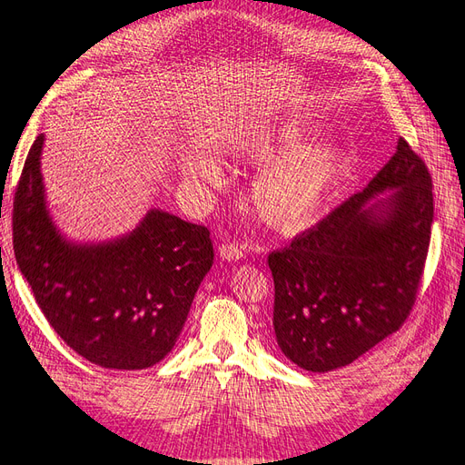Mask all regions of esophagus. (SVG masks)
<instances>
[{
	"label": "esophagus",
	"mask_w": 465,
	"mask_h": 465,
	"mask_svg": "<svg viewBox=\"0 0 465 465\" xmlns=\"http://www.w3.org/2000/svg\"><path fill=\"white\" fill-rule=\"evenodd\" d=\"M244 256L242 246H238L234 242H224L219 246V258L224 262H238Z\"/></svg>",
	"instance_id": "esophagus-1"
}]
</instances>
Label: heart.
I'll list each match as a JSON object with an SVG mask.
<instances>
[{
    "mask_svg": "<svg viewBox=\"0 0 465 465\" xmlns=\"http://www.w3.org/2000/svg\"><path fill=\"white\" fill-rule=\"evenodd\" d=\"M316 128L301 120H283L244 139L242 157L262 168L252 184V203L258 217L283 232L311 227L326 203L345 163V151L335 139H314ZM182 171L203 186L221 180L219 164L205 154H190Z\"/></svg>",
    "mask_w": 465,
    "mask_h": 465,
    "instance_id": "obj_1",
    "label": "heart"
}]
</instances>
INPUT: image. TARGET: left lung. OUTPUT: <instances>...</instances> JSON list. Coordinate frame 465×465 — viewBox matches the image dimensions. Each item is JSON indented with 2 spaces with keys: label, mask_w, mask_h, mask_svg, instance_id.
I'll return each mask as SVG.
<instances>
[{
  "label": "left lung",
  "mask_w": 465,
  "mask_h": 465,
  "mask_svg": "<svg viewBox=\"0 0 465 465\" xmlns=\"http://www.w3.org/2000/svg\"><path fill=\"white\" fill-rule=\"evenodd\" d=\"M432 215L430 174L400 137L367 188L267 258L283 355L330 372L400 330L423 275Z\"/></svg>",
  "instance_id": "obj_1"
}]
</instances>
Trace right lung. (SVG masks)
<instances>
[{
  "mask_svg": "<svg viewBox=\"0 0 465 465\" xmlns=\"http://www.w3.org/2000/svg\"><path fill=\"white\" fill-rule=\"evenodd\" d=\"M36 137L13 202L17 265L54 331L103 369L142 371L171 353L213 265L202 224L149 209L137 227L103 242L69 241L54 223Z\"/></svg>",
  "mask_w": 465,
  "mask_h": 465,
  "instance_id": "add662e5",
  "label": "right lung"
}]
</instances>
